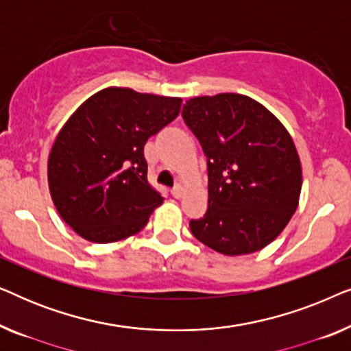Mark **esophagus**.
<instances>
[{
	"label": "esophagus",
	"mask_w": 351,
	"mask_h": 351,
	"mask_svg": "<svg viewBox=\"0 0 351 351\" xmlns=\"http://www.w3.org/2000/svg\"><path fill=\"white\" fill-rule=\"evenodd\" d=\"M171 195L174 196V198H177V199L182 198V196H184V186H182L180 184H179V185H176L174 189L171 190Z\"/></svg>",
	"instance_id": "obj_1"
}]
</instances>
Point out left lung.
I'll use <instances>...</instances> for the list:
<instances>
[{
	"label": "left lung",
	"mask_w": 351,
	"mask_h": 351,
	"mask_svg": "<svg viewBox=\"0 0 351 351\" xmlns=\"http://www.w3.org/2000/svg\"><path fill=\"white\" fill-rule=\"evenodd\" d=\"M182 118L208 161V210L193 237L225 256L261 251L299 204L302 167L286 128L256 100L217 94L186 100Z\"/></svg>",
	"instance_id": "8db88e82"
}]
</instances>
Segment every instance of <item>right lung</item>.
Instances as JSON below:
<instances>
[{
    "instance_id": "right-lung-1",
    "label": "right lung",
    "mask_w": 351,
    "mask_h": 351,
    "mask_svg": "<svg viewBox=\"0 0 351 351\" xmlns=\"http://www.w3.org/2000/svg\"><path fill=\"white\" fill-rule=\"evenodd\" d=\"M182 99L107 88L89 97L57 136L47 180L60 217L105 244L145 227L162 196L148 182L143 147L174 121Z\"/></svg>"
}]
</instances>
